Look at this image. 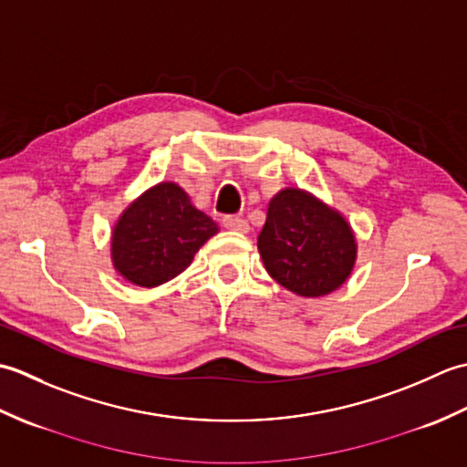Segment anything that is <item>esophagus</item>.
<instances>
[{
  "label": "esophagus",
  "instance_id": "34e87169",
  "mask_svg": "<svg viewBox=\"0 0 467 467\" xmlns=\"http://www.w3.org/2000/svg\"><path fill=\"white\" fill-rule=\"evenodd\" d=\"M223 226L226 231H233V233H249V224L246 221H243L241 216H224L223 218Z\"/></svg>",
  "mask_w": 467,
  "mask_h": 467
}]
</instances>
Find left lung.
<instances>
[{
	"instance_id": "left-lung-1",
	"label": "left lung",
	"mask_w": 467,
	"mask_h": 467,
	"mask_svg": "<svg viewBox=\"0 0 467 467\" xmlns=\"http://www.w3.org/2000/svg\"><path fill=\"white\" fill-rule=\"evenodd\" d=\"M256 246L266 273L306 299L339 289L357 263V239L347 218L296 186L271 198Z\"/></svg>"
}]
</instances>
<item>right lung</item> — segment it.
I'll return each instance as SVG.
<instances>
[{"mask_svg": "<svg viewBox=\"0 0 467 467\" xmlns=\"http://www.w3.org/2000/svg\"><path fill=\"white\" fill-rule=\"evenodd\" d=\"M218 231L181 184L162 181L146 188L118 216L110 259L124 281L154 289L186 271L198 249Z\"/></svg>", "mask_w": 467, "mask_h": 467, "instance_id": "obj_1", "label": "right lung"}]
</instances>
